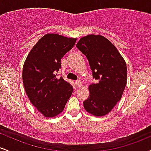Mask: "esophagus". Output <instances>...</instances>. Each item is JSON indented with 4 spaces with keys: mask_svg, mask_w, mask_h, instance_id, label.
<instances>
[{
    "mask_svg": "<svg viewBox=\"0 0 151 151\" xmlns=\"http://www.w3.org/2000/svg\"><path fill=\"white\" fill-rule=\"evenodd\" d=\"M75 85L76 86H77V87H81V86H82V82H81L80 81H75Z\"/></svg>",
    "mask_w": 151,
    "mask_h": 151,
    "instance_id": "1",
    "label": "esophagus"
}]
</instances>
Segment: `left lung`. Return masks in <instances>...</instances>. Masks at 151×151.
<instances>
[{
    "label": "left lung",
    "mask_w": 151,
    "mask_h": 151,
    "mask_svg": "<svg viewBox=\"0 0 151 151\" xmlns=\"http://www.w3.org/2000/svg\"><path fill=\"white\" fill-rule=\"evenodd\" d=\"M77 47L86 55L96 84L89 86V95L83 102L94 116L108 114L120 101L127 81L126 63L115 46L101 35L80 38Z\"/></svg>",
    "instance_id": "left-lung-1"
}]
</instances>
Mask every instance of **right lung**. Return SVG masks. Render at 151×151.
I'll list each match as a JSON object with an SVG mask.
<instances>
[{
	"label": "right lung",
	"mask_w": 151,
	"mask_h": 151,
	"mask_svg": "<svg viewBox=\"0 0 151 151\" xmlns=\"http://www.w3.org/2000/svg\"><path fill=\"white\" fill-rule=\"evenodd\" d=\"M77 38L48 33L41 37L27 55L22 68V82L27 96L47 118L63 111L73 88L62 77H57L61 59L73 47Z\"/></svg>",
	"instance_id": "obj_1"
}]
</instances>
